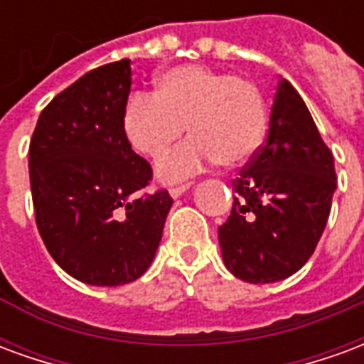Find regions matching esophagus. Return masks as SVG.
I'll return each mask as SVG.
<instances>
[{"label": "esophagus", "mask_w": 364, "mask_h": 364, "mask_svg": "<svg viewBox=\"0 0 364 364\" xmlns=\"http://www.w3.org/2000/svg\"><path fill=\"white\" fill-rule=\"evenodd\" d=\"M191 187H193V183H181V185H173V187H169V195H171L173 198L181 197L183 193H185L187 189H191Z\"/></svg>", "instance_id": "esophagus-1"}]
</instances>
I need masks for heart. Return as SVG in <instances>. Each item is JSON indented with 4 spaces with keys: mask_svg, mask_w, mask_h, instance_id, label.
Wrapping results in <instances>:
<instances>
[{
    "mask_svg": "<svg viewBox=\"0 0 364 364\" xmlns=\"http://www.w3.org/2000/svg\"><path fill=\"white\" fill-rule=\"evenodd\" d=\"M185 127L193 138L158 164L169 181L216 161L228 167L250 161L265 138L267 109L255 83L206 66L169 68L158 75L156 95L134 93L124 105V134L144 156L164 154Z\"/></svg>",
    "mask_w": 364,
    "mask_h": 364,
    "instance_id": "obj_1",
    "label": "heart"
}]
</instances>
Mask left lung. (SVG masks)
Segmentation results:
<instances>
[{
    "mask_svg": "<svg viewBox=\"0 0 364 364\" xmlns=\"http://www.w3.org/2000/svg\"><path fill=\"white\" fill-rule=\"evenodd\" d=\"M232 185L234 206L218 228L230 273L253 284L296 273L328 224L337 177L331 151L287 80L277 85L267 140Z\"/></svg>",
    "mask_w": 364,
    "mask_h": 364,
    "instance_id": "8db88e82",
    "label": "left lung"
}]
</instances>
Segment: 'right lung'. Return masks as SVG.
<instances>
[{
	"label": "right lung",
	"mask_w": 364,
	"mask_h": 364,
	"mask_svg": "<svg viewBox=\"0 0 364 364\" xmlns=\"http://www.w3.org/2000/svg\"><path fill=\"white\" fill-rule=\"evenodd\" d=\"M130 60L91 70L41 112L28 148L36 228L52 259L93 287H119L156 257L173 198L140 195L151 167L128 142Z\"/></svg>",
	"instance_id": "1"
}]
</instances>
